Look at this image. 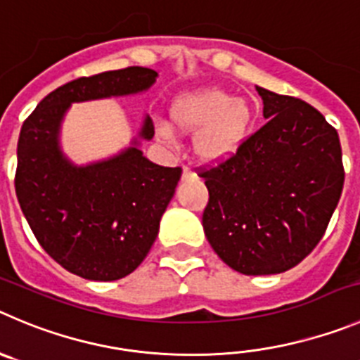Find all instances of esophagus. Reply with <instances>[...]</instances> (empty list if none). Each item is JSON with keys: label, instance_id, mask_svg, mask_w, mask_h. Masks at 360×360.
I'll use <instances>...</instances> for the list:
<instances>
[{"label": "esophagus", "instance_id": "obj_1", "mask_svg": "<svg viewBox=\"0 0 360 360\" xmlns=\"http://www.w3.org/2000/svg\"><path fill=\"white\" fill-rule=\"evenodd\" d=\"M193 177V172L190 169H183V181H190Z\"/></svg>", "mask_w": 360, "mask_h": 360}]
</instances>
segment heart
<instances>
[{
	"label": "heart",
	"instance_id": "b5f03b06",
	"mask_svg": "<svg viewBox=\"0 0 360 360\" xmlns=\"http://www.w3.org/2000/svg\"><path fill=\"white\" fill-rule=\"evenodd\" d=\"M254 106L247 97H234L218 86L184 92L170 106V122L193 136V153L204 163H221L243 147L254 124ZM160 134L172 140L174 131L161 124Z\"/></svg>",
	"mask_w": 360,
	"mask_h": 360
}]
</instances>
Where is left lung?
<instances>
[{"label":"left lung","instance_id":"8db88e82","mask_svg":"<svg viewBox=\"0 0 360 360\" xmlns=\"http://www.w3.org/2000/svg\"><path fill=\"white\" fill-rule=\"evenodd\" d=\"M268 122L200 174L218 257L243 275L282 274L320 243L345 184L338 131L305 101L256 86Z\"/></svg>","mask_w":360,"mask_h":360}]
</instances>
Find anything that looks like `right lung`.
Here are the masks:
<instances>
[{
  "label": "right lung",
  "instance_id": "right-lung-1",
  "mask_svg": "<svg viewBox=\"0 0 360 360\" xmlns=\"http://www.w3.org/2000/svg\"><path fill=\"white\" fill-rule=\"evenodd\" d=\"M147 67L108 70L65 83L25 120L18 142L15 193L33 234L49 256L89 281H117L140 266L176 193L181 169L143 156L153 140L149 115L129 146L86 165L62 149L60 131L70 104L142 94L156 83Z\"/></svg>",
  "mask_w": 360,
  "mask_h": 360
}]
</instances>
